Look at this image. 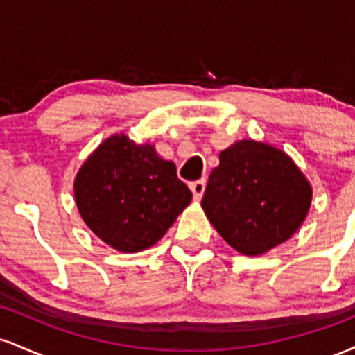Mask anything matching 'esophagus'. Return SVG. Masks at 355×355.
Wrapping results in <instances>:
<instances>
[{
	"mask_svg": "<svg viewBox=\"0 0 355 355\" xmlns=\"http://www.w3.org/2000/svg\"><path fill=\"white\" fill-rule=\"evenodd\" d=\"M190 190L193 193V200H200L203 191H205V180H197L190 183Z\"/></svg>",
	"mask_w": 355,
	"mask_h": 355,
	"instance_id": "1",
	"label": "esophagus"
}]
</instances>
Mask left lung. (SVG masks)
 Returning a JSON list of instances; mask_svg holds the SVG:
<instances>
[{
  "instance_id": "obj_1",
  "label": "left lung",
  "mask_w": 355,
  "mask_h": 355,
  "mask_svg": "<svg viewBox=\"0 0 355 355\" xmlns=\"http://www.w3.org/2000/svg\"><path fill=\"white\" fill-rule=\"evenodd\" d=\"M202 209L232 248L262 255L287 242L307 217L312 187L277 146L239 140L218 155Z\"/></svg>"
}]
</instances>
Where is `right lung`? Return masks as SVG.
<instances>
[{
	"label": "right lung",
	"mask_w": 355,
	"mask_h": 355,
	"mask_svg": "<svg viewBox=\"0 0 355 355\" xmlns=\"http://www.w3.org/2000/svg\"><path fill=\"white\" fill-rule=\"evenodd\" d=\"M73 190L88 229L123 254L155 245L191 202L173 162L164 160L152 144H135L125 133L93 150Z\"/></svg>",
	"instance_id": "1"
}]
</instances>
